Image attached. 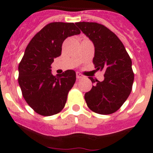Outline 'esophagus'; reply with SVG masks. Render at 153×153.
I'll return each instance as SVG.
<instances>
[{
  "mask_svg": "<svg viewBox=\"0 0 153 153\" xmlns=\"http://www.w3.org/2000/svg\"><path fill=\"white\" fill-rule=\"evenodd\" d=\"M83 75L82 74H80L79 73H76V78H77L78 79H81V78H83Z\"/></svg>",
  "mask_w": 153,
  "mask_h": 153,
  "instance_id": "obj_1",
  "label": "esophagus"
}]
</instances>
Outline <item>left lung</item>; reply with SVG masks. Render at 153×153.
I'll list each match as a JSON object with an SVG mask.
<instances>
[{
  "instance_id": "8db88e82",
  "label": "left lung",
  "mask_w": 153,
  "mask_h": 153,
  "mask_svg": "<svg viewBox=\"0 0 153 153\" xmlns=\"http://www.w3.org/2000/svg\"><path fill=\"white\" fill-rule=\"evenodd\" d=\"M76 25L93 42L96 70H103V81L90 77L94 83L85 93L88 107L94 113L108 115L117 111L132 90L134 74L132 60L118 36L102 24L78 22Z\"/></svg>"
}]
</instances>
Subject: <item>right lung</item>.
<instances>
[{
	"mask_svg": "<svg viewBox=\"0 0 153 153\" xmlns=\"http://www.w3.org/2000/svg\"><path fill=\"white\" fill-rule=\"evenodd\" d=\"M79 33L74 23H51L26 47L18 67V83L24 100L38 114L52 116L64 107L67 94L75 83L76 73L67 70L53 76L51 64L61 54L65 39Z\"/></svg>",
	"mask_w": 153,
	"mask_h": 153,
	"instance_id": "add662e5",
	"label": "right lung"
}]
</instances>
